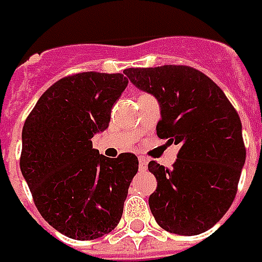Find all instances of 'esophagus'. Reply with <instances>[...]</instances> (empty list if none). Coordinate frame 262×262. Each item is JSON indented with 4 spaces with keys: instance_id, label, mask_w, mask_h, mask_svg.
<instances>
[{
    "instance_id": "esophagus-1",
    "label": "esophagus",
    "mask_w": 262,
    "mask_h": 262,
    "mask_svg": "<svg viewBox=\"0 0 262 262\" xmlns=\"http://www.w3.org/2000/svg\"><path fill=\"white\" fill-rule=\"evenodd\" d=\"M138 163H140V170H146L147 165H148V160L146 157H140L138 159Z\"/></svg>"
}]
</instances>
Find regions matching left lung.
I'll return each mask as SVG.
<instances>
[{"mask_svg":"<svg viewBox=\"0 0 262 262\" xmlns=\"http://www.w3.org/2000/svg\"><path fill=\"white\" fill-rule=\"evenodd\" d=\"M125 76L160 105L159 138L179 144L172 169L151 160L157 189L148 206L157 225L176 235H200L232 206L247 148L236 109L208 77L188 66L126 68Z\"/></svg>","mask_w":262,"mask_h":262,"instance_id":"obj_1","label":"left lung"}]
</instances>
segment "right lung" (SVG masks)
Segmentation results:
<instances>
[{
	"label": "right lung",
	"mask_w": 262,
	"mask_h": 262,
	"mask_svg": "<svg viewBox=\"0 0 262 262\" xmlns=\"http://www.w3.org/2000/svg\"><path fill=\"white\" fill-rule=\"evenodd\" d=\"M124 74L78 73L58 80L37 100L21 133L20 169L36 208L62 235L89 241L119 223L138 170L133 153L111 159L92 138L109 126Z\"/></svg>",
	"instance_id": "1"
}]
</instances>
